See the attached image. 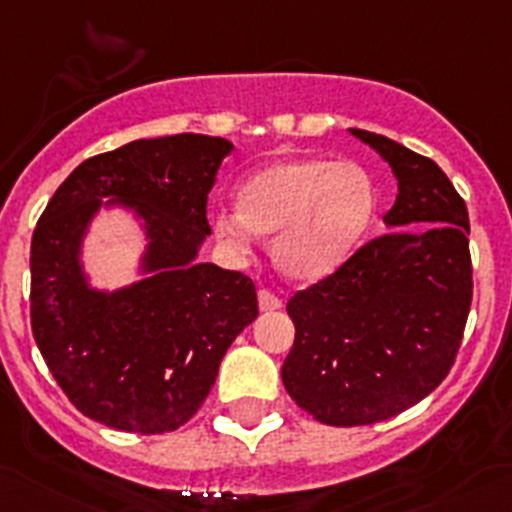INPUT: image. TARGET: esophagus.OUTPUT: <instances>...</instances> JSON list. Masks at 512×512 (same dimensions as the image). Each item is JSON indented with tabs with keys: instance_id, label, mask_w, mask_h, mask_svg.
<instances>
[{
	"instance_id": "34e87169",
	"label": "esophagus",
	"mask_w": 512,
	"mask_h": 512,
	"mask_svg": "<svg viewBox=\"0 0 512 512\" xmlns=\"http://www.w3.org/2000/svg\"><path fill=\"white\" fill-rule=\"evenodd\" d=\"M281 306H284V301H281L274 291H269V289L259 291V309L261 311H276V309H281Z\"/></svg>"
}]
</instances>
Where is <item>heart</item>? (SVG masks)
Instances as JSON below:
<instances>
[{
    "mask_svg": "<svg viewBox=\"0 0 512 512\" xmlns=\"http://www.w3.org/2000/svg\"><path fill=\"white\" fill-rule=\"evenodd\" d=\"M377 213V186L354 160L291 158L253 173L238 208L213 216L218 241L246 259L259 233H276L274 259L286 276L314 281L357 251Z\"/></svg>",
    "mask_w": 512,
    "mask_h": 512,
    "instance_id": "heart-1",
    "label": "heart"
}]
</instances>
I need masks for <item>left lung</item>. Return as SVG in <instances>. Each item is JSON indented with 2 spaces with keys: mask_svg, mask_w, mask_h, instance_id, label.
<instances>
[{
  "mask_svg": "<svg viewBox=\"0 0 512 512\" xmlns=\"http://www.w3.org/2000/svg\"><path fill=\"white\" fill-rule=\"evenodd\" d=\"M397 175L387 231L286 304L296 326L281 379L304 412L334 427L405 412L452 369L472 301L470 218L440 165L352 128Z\"/></svg>",
  "mask_w": 512,
  "mask_h": 512,
  "instance_id": "obj_1",
  "label": "left lung"
}]
</instances>
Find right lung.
I'll return each instance as SVG.
<instances>
[{"label":"right lung","mask_w":512,"mask_h":512,"mask_svg":"<svg viewBox=\"0 0 512 512\" xmlns=\"http://www.w3.org/2000/svg\"><path fill=\"white\" fill-rule=\"evenodd\" d=\"M231 150L223 138L180 133L92 155L37 221L34 342L67 399L100 425L138 435L186 425L226 349L259 316L246 274L196 264L211 233L208 193ZM102 197L133 207L151 241L149 279L113 295L90 290L79 269V241Z\"/></svg>","instance_id":"right-lung-1"}]
</instances>
